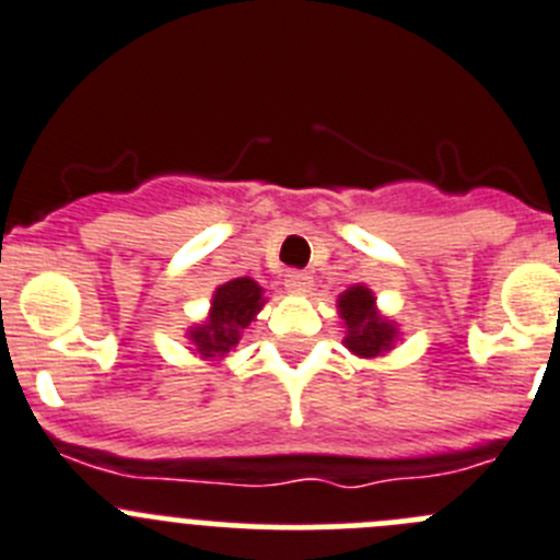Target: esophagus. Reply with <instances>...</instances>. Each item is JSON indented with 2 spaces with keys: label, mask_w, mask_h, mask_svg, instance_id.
<instances>
[{
  "label": "esophagus",
  "mask_w": 560,
  "mask_h": 560,
  "mask_svg": "<svg viewBox=\"0 0 560 560\" xmlns=\"http://www.w3.org/2000/svg\"><path fill=\"white\" fill-rule=\"evenodd\" d=\"M312 284H315V279H312L310 273H301V270H290V273L284 276V287L290 292H295V295H304V292H310Z\"/></svg>",
  "instance_id": "1"
}]
</instances>
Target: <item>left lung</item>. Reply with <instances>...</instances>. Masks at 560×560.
Instances as JSON below:
<instances>
[{
	"label": "left lung",
	"instance_id": "1",
	"mask_svg": "<svg viewBox=\"0 0 560 560\" xmlns=\"http://www.w3.org/2000/svg\"><path fill=\"white\" fill-rule=\"evenodd\" d=\"M337 312L342 320V345L353 357H384L400 339L398 323L389 320L375 306V295L368 284H351L337 298Z\"/></svg>",
	"mask_w": 560,
	"mask_h": 560
}]
</instances>
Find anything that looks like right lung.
Here are the masks:
<instances>
[{"label": "right lung", "mask_w": 560, "mask_h": 560, "mask_svg": "<svg viewBox=\"0 0 560 560\" xmlns=\"http://www.w3.org/2000/svg\"><path fill=\"white\" fill-rule=\"evenodd\" d=\"M265 304H268L265 290L248 276L215 287L209 315L187 328V342L192 345L190 351L203 362H223V357L237 348Z\"/></svg>", "instance_id": "add662e5"}]
</instances>
